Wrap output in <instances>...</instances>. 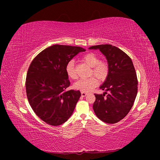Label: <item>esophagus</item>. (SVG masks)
Segmentation results:
<instances>
[{"label":"esophagus","instance_id":"obj_1","mask_svg":"<svg viewBox=\"0 0 160 160\" xmlns=\"http://www.w3.org/2000/svg\"><path fill=\"white\" fill-rule=\"evenodd\" d=\"M87 94H88V92H81V95H82V97H85Z\"/></svg>","mask_w":160,"mask_h":160}]
</instances>
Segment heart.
I'll return each instance as SVG.
<instances>
[{"mask_svg": "<svg viewBox=\"0 0 160 160\" xmlns=\"http://www.w3.org/2000/svg\"><path fill=\"white\" fill-rule=\"evenodd\" d=\"M82 61L92 68L90 75H94L101 81L106 80L109 70V64L107 62L100 61L98 56L93 53H87L82 57ZM66 72L68 77L70 79H76L78 75L73 61H70L67 63ZM96 77L92 76L88 79H80L74 84V88L85 92L90 91L96 88L99 83V81L96 78L97 77Z\"/></svg>", "mask_w": 160, "mask_h": 160, "instance_id": "1", "label": "heart"}]
</instances>
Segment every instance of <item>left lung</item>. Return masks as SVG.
<instances>
[{"label":"left lung","mask_w":160,"mask_h":160,"mask_svg":"<svg viewBox=\"0 0 160 160\" xmlns=\"http://www.w3.org/2000/svg\"><path fill=\"white\" fill-rule=\"evenodd\" d=\"M106 56L109 74L100 89L103 94H94L93 109L100 120L116 123L128 114L138 92V78L131 58L118 47L111 44L92 46Z\"/></svg>","instance_id":"left-lung-1"}]
</instances>
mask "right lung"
I'll return each instance as SVG.
<instances>
[{
	"mask_svg": "<svg viewBox=\"0 0 160 160\" xmlns=\"http://www.w3.org/2000/svg\"><path fill=\"white\" fill-rule=\"evenodd\" d=\"M80 47L55 44L45 48L32 60L26 77V93L38 117L51 126L68 119L81 93L66 89L70 85L66 72L67 63L79 52Z\"/></svg>",
	"mask_w": 160,
	"mask_h": 160,
	"instance_id": "right-lung-1",
	"label": "right lung"
}]
</instances>
